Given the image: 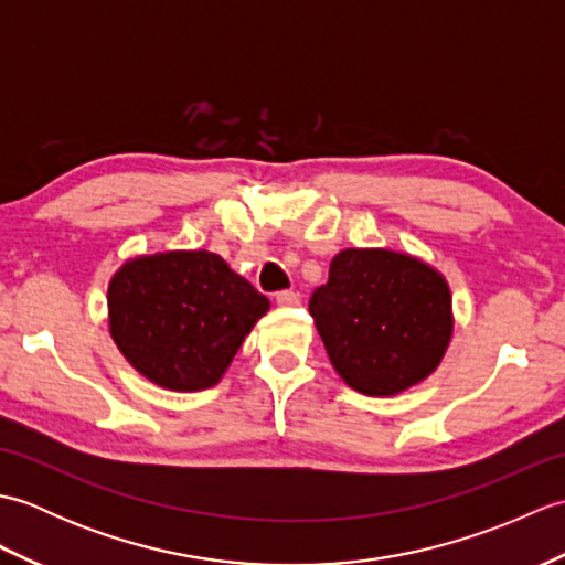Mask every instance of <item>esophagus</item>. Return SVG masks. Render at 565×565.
Wrapping results in <instances>:
<instances>
[{
	"mask_svg": "<svg viewBox=\"0 0 565 565\" xmlns=\"http://www.w3.org/2000/svg\"><path fill=\"white\" fill-rule=\"evenodd\" d=\"M276 303H279L281 308H296L298 303H301V296H298L296 291H279L276 294Z\"/></svg>",
	"mask_w": 565,
	"mask_h": 565,
	"instance_id": "esophagus-1",
	"label": "esophagus"
}]
</instances>
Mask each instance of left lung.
Masks as SVG:
<instances>
[{"instance_id":"1","label":"left lung","mask_w":565,"mask_h":565,"mask_svg":"<svg viewBox=\"0 0 565 565\" xmlns=\"http://www.w3.org/2000/svg\"><path fill=\"white\" fill-rule=\"evenodd\" d=\"M308 310L334 371L364 395H395L425 381L454 332L447 279L393 249H342Z\"/></svg>"}]
</instances>
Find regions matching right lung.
<instances>
[{"label": "right lung", "mask_w": 565, "mask_h": 565, "mask_svg": "<svg viewBox=\"0 0 565 565\" xmlns=\"http://www.w3.org/2000/svg\"><path fill=\"white\" fill-rule=\"evenodd\" d=\"M106 298L111 338L128 364L179 393L215 386L269 310L267 296L206 249L128 259Z\"/></svg>", "instance_id": "obj_1"}]
</instances>
